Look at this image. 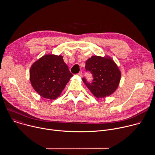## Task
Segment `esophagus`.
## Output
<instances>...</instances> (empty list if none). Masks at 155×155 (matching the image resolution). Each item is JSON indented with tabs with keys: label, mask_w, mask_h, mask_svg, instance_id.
<instances>
[{
	"label": "esophagus",
	"mask_w": 155,
	"mask_h": 155,
	"mask_svg": "<svg viewBox=\"0 0 155 155\" xmlns=\"http://www.w3.org/2000/svg\"><path fill=\"white\" fill-rule=\"evenodd\" d=\"M82 75H83V74H82L81 72H80L78 74V75L80 76V77H82Z\"/></svg>",
	"instance_id": "1"
}]
</instances>
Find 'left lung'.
<instances>
[{
  "mask_svg": "<svg viewBox=\"0 0 155 155\" xmlns=\"http://www.w3.org/2000/svg\"><path fill=\"white\" fill-rule=\"evenodd\" d=\"M85 69L93 74V80L90 83L83 78V81L96 97L109 96L117 90L121 73L111 58L93 56L86 61Z\"/></svg>",
  "mask_w": 155,
  "mask_h": 155,
  "instance_id": "left-lung-1",
  "label": "left lung"
}]
</instances>
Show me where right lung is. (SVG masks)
<instances>
[{
  "instance_id": "add662e5",
  "label": "right lung",
  "mask_w": 155,
  "mask_h": 155,
  "mask_svg": "<svg viewBox=\"0 0 155 155\" xmlns=\"http://www.w3.org/2000/svg\"><path fill=\"white\" fill-rule=\"evenodd\" d=\"M72 76L61 55H44L30 69V80L34 90L42 97L51 100L60 96Z\"/></svg>"
}]
</instances>
